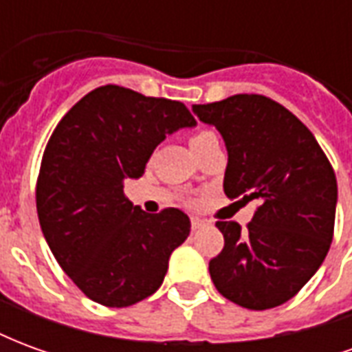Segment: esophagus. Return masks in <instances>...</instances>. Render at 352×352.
Segmentation results:
<instances>
[{
  "mask_svg": "<svg viewBox=\"0 0 352 352\" xmlns=\"http://www.w3.org/2000/svg\"><path fill=\"white\" fill-rule=\"evenodd\" d=\"M190 224L192 230H201L206 228V226H211V222L207 221V219H198V217H192Z\"/></svg>",
  "mask_w": 352,
  "mask_h": 352,
  "instance_id": "esophagus-1",
  "label": "esophagus"
}]
</instances>
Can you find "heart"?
I'll return each instance as SVG.
<instances>
[{
  "label": "heart",
  "instance_id": "b5f03b06",
  "mask_svg": "<svg viewBox=\"0 0 352 352\" xmlns=\"http://www.w3.org/2000/svg\"><path fill=\"white\" fill-rule=\"evenodd\" d=\"M213 135H214L213 131H209V130H201V131H198V133H196V135H192V139H190V145H196V143H199V141H206V139L213 138Z\"/></svg>",
  "mask_w": 352,
  "mask_h": 352
}]
</instances>
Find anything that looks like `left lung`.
Segmentation results:
<instances>
[{
    "label": "left lung",
    "mask_w": 352,
    "mask_h": 352,
    "mask_svg": "<svg viewBox=\"0 0 352 352\" xmlns=\"http://www.w3.org/2000/svg\"><path fill=\"white\" fill-rule=\"evenodd\" d=\"M228 148L224 194L258 201L247 230L219 221L224 249L209 262L214 287L247 309L294 298L324 262L333 237L338 183L315 135L288 109L260 94L194 105Z\"/></svg>",
    "instance_id": "1"
}]
</instances>
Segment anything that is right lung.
<instances>
[{
	"label": "right lung",
	"mask_w": 352,
	"mask_h": 352,
	"mask_svg": "<svg viewBox=\"0 0 352 352\" xmlns=\"http://www.w3.org/2000/svg\"><path fill=\"white\" fill-rule=\"evenodd\" d=\"M181 101L105 85L73 105L52 131L35 186L50 251L94 302L128 307L160 288L171 252L190 234L175 207L145 213L124 194L168 133L194 126Z\"/></svg>",
	"instance_id": "obj_1"
}]
</instances>
